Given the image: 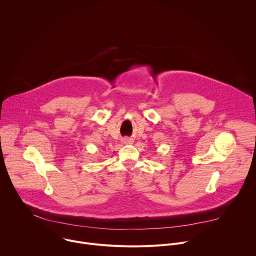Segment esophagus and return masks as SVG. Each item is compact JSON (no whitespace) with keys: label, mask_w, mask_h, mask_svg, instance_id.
I'll use <instances>...</instances> for the list:
<instances>
[{"label":"esophagus","mask_w":256,"mask_h":256,"mask_svg":"<svg viewBox=\"0 0 256 256\" xmlns=\"http://www.w3.org/2000/svg\"><path fill=\"white\" fill-rule=\"evenodd\" d=\"M124 142L126 144H132V140H128V138H126Z\"/></svg>","instance_id":"34e87169"}]
</instances>
